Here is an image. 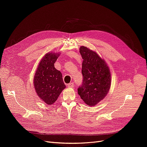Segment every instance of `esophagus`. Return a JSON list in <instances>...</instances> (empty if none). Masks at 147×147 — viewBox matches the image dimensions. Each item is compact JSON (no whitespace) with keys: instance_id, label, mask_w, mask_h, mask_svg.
Listing matches in <instances>:
<instances>
[{"instance_id":"34e87169","label":"esophagus","mask_w":147,"mask_h":147,"mask_svg":"<svg viewBox=\"0 0 147 147\" xmlns=\"http://www.w3.org/2000/svg\"><path fill=\"white\" fill-rule=\"evenodd\" d=\"M74 86V85L73 83H70V84H69L68 85V88H73Z\"/></svg>"}]
</instances>
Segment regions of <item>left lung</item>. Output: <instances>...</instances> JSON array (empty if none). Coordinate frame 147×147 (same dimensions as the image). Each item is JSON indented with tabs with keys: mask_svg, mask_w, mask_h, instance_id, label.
<instances>
[{
	"mask_svg": "<svg viewBox=\"0 0 147 147\" xmlns=\"http://www.w3.org/2000/svg\"><path fill=\"white\" fill-rule=\"evenodd\" d=\"M84 59L82 73L83 82L78 88V94L89 106L97 105L109 92L111 74L106 61L97 52L85 46L79 48Z\"/></svg>",
	"mask_w": 147,
	"mask_h": 147,
	"instance_id": "8db88e82",
	"label": "left lung"
}]
</instances>
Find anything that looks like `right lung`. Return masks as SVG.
Returning a JSON list of instances; mask_svg holds the SVG:
<instances>
[{
    "label": "right lung",
    "instance_id": "right-lung-1",
    "mask_svg": "<svg viewBox=\"0 0 147 147\" xmlns=\"http://www.w3.org/2000/svg\"><path fill=\"white\" fill-rule=\"evenodd\" d=\"M61 52H49L38 64L34 78V85L38 96L48 105L53 104L66 87L60 71L54 63Z\"/></svg>",
    "mask_w": 147,
    "mask_h": 147
}]
</instances>
